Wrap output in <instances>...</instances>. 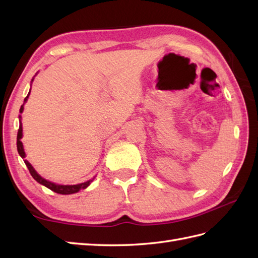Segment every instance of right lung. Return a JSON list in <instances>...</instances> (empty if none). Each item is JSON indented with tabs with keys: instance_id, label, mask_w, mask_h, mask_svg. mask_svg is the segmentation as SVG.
Masks as SVG:
<instances>
[{
	"instance_id": "obj_1",
	"label": "right lung",
	"mask_w": 258,
	"mask_h": 258,
	"mask_svg": "<svg viewBox=\"0 0 258 258\" xmlns=\"http://www.w3.org/2000/svg\"><path fill=\"white\" fill-rule=\"evenodd\" d=\"M26 98H27V96H26ZM26 98H25L24 101H26ZM20 112H21V113L23 112V105L21 106ZM21 139H22V125L20 124V127H19V131H18V139H16V146H18L19 154L21 155L22 158H24V157H25V153H24V150H23V144H22ZM24 163H25V165L27 166V168H29V171H30V173H31V175H32V177L34 178V179L36 180V182H38V183L42 184V185H44L45 187L50 188L51 190L55 191V193H57V194L68 195V194L78 193V191H79L80 189L86 188L87 186H89V185L93 182V179H94V178H92V179H90V180H87V182L81 183V184H76V185H58V184H54V183L50 182V180H46V179H44L43 177H41L40 175H38V174L35 172V169L33 168V166L31 165V164H30L29 162H27L26 160H24Z\"/></svg>"
}]
</instances>
